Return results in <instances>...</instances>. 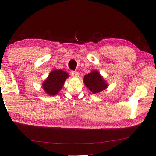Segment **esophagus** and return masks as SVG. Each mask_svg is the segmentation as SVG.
<instances>
[{
	"label": "esophagus",
	"instance_id": "esophagus-1",
	"mask_svg": "<svg viewBox=\"0 0 156 156\" xmlns=\"http://www.w3.org/2000/svg\"><path fill=\"white\" fill-rule=\"evenodd\" d=\"M71 75L74 78H78L79 76V73L77 72H73V71H72V72H71Z\"/></svg>",
	"mask_w": 156,
	"mask_h": 156
}]
</instances>
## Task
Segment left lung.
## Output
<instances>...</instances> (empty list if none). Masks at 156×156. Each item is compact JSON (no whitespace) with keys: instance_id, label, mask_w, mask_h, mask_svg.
Wrapping results in <instances>:
<instances>
[{"instance_id":"8db88e82","label":"left lung","mask_w":156,"mask_h":156,"mask_svg":"<svg viewBox=\"0 0 156 156\" xmlns=\"http://www.w3.org/2000/svg\"><path fill=\"white\" fill-rule=\"evenodd\" d=\"M84 83L93 94H97L107 88L108 84L98 71L94 70L84 76Z\"/></svg>"}]
</instances>
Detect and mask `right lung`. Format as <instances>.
Segmentation results:
<instances>
[{"label":"right lung","mask_w":156,"mask_h":156,"mask_svg":"<svg viewBox=\"0 0 156 156\" xmlns=\"http://www.w3.org/2000/svg\"><path fill=\"white\" fill-rule=\"evenodd\" d=\"M69 74L62 70H53L49 73V76L43 83L44 91L49 96H55L62 89Z\"/></svg>","instance_id":"right-lung-1"}]
</instances>
